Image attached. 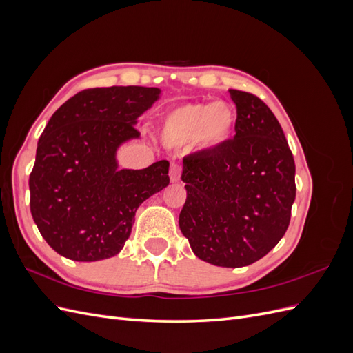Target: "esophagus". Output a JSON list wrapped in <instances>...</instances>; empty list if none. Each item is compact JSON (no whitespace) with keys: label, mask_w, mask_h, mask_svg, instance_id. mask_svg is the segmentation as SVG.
I'll return each instance as SVG.
<instances>
[{"label":"esophagus","mask_w":353,"mask_h":353,"mask_svg":"<svg viewBox=\"0 0 353 353\" xmlns=\"http://www.w3.org/2000/svg\"><path fill=\"white\" fill-rule=\"evenodd\" d=\"M169 176H170V181H172V183H178L179 178H181V166L176 165V163L170 166Z\"/></svg>","instance_id":"1"}]
</instances>
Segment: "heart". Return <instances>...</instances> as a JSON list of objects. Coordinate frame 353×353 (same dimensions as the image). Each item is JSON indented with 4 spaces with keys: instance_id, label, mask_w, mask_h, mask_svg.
I'll use <instances>...</instances> for the list:
<instances>
[{
    "instance_id": "heart-1",
    "label": "heart",
    "mask_w": 353,
    "mask_h": 353,
    "mask_svg": "<svg viewBox=\"0 0 353 353\" xmlns=\"http://www.w3.org/2000/svg\"><path fill=\"white\" fill-rule=\"evenodd\" d=\"M237 125V110L227 101L190 103L168 112L160 126L162 141L169 147L197 143L212 150L225 144Z\"/></svg>"
}]
</instances>
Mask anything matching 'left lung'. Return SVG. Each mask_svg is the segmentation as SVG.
I'll return each mask as SVG.
<instances>
[{
	"mask_svg": "<svg viewBox=\"0 0 353 353\" xmlns=\"http://www.w3.org/2000/svg\"><path fill=\"white\" fill-rule=\"evenodd\" d=\"M230 95L237 108L232 140L184 157L179 228L199 259L240 268L263 258L285 234L296 166L268 105L244 91Z\"/></svg>",
	"mask_w": 353,
	"mask_h": 353,
	"instance_id": "left-lung-1",
	"label": "left lung"
}]
</instances>
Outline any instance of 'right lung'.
<instances>
[{
    "label": "right lung",
    "instance_id": "1",
    "mask_svg": "<svg viewBox=\"0 0 353 353\" xmlns=\"http://www.w3.org/2000/svg\"><path fill=\"white\" fill-rule=\"evenodd\" d=\"M159 88L109 87L78 92L51 116L29 176L30 213L59 254L78 262L109 259L130 239L135 212L169 184V162L119 169L116 153L140 138L137 119Z\"/></svg>",
    "mask_w": 353,
    "mask_h": 353
}]
</instances>
